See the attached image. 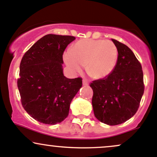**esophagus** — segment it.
Returning a JSON list of instances; mask_svg holds the SVG:
<instances>
[{"mask_svg":"<svg viewBox=\"0 0 157 157\" xmlns=\"http://www.w3.org/2000/svg\"><path fill=\"white\" fill-rule=\"evenodd\" d=\"M83 85L87 86L88 85V81L86 80V79H83Z\"/></svg>","mask_w":157,"mask_h":157,"instance_id":"34e87169","label":"esophagus"}]
</instances>
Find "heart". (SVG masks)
Segmentation results:
<instances>
[{"mask_svg": "<svg viewBox=\"0 0 157 157\" xmlns=\"http://www.w3.org/2000/svg\"><path fill=\"white\" fill-rule=\"evenodd\" d=\"M64 59L73 73H80L87 64V73L96 79L104 78L115 68L118 59L117 46L110 40L82 39L64 54Z\"/></svg>", "mask_w": 157, "mask_h": 157, "instance_id": "heart-1", "label": "heart"}]
</instances>
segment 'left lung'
Masks as SVG:
<instances>
[{"mask_svg":"<svg viewBox=\"0 0 157 157\" xmlns=\"http://www.w3.org/2000/svg\"><path fill=\"white\" fill-rule=\"evenodd\" d=\"M118 50L115 68L104 78L93 81L92 105L98 120L109 125L121 124L134 116L145 85L142 65L128 46L112 39Z\"/></svg>","mask_w":157,"mask_h":157,"instance_id":"8db88e82","label":"left lung"}]
</instances>
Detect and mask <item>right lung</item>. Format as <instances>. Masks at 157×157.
<instances>
[{
    "label": "right lung",
    "mask_w": 157,
    "mask_h": 157,
    "mask_svg": "<svg viewBox=\"0 0 157 157\" xmlns=\"http://www.w3.org/2000/svg\"><path fill=\"white\" fill-rule=\"evenodd\" d=\"M74 36L49 34L36 42L23 56L17 78L21 101L39 122L56 124L69 114L70 102L82 86V78L63 74V53Z\"/></svg>",
    "instance_id": "1"
}]
</instances>
